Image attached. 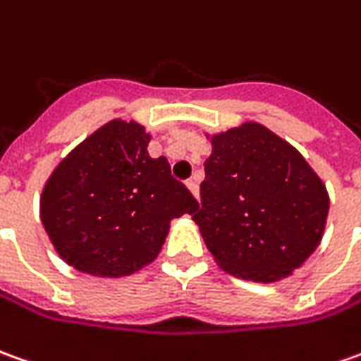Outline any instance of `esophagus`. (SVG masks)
<instances>
[{"label":"esophagus","instance_id":"esophagus-1","mask_svg":"<svg viewBox=\"0 0 361 361\" xmlns=\"http://www.w3.org/2000/svg\"><path fill=\"white\" fill-rule=\"evenodd\" d=\"M186 186H188V190L192 192V197L197 198L198 200V185H197V178H190L188 183H186Z\"/></svg>","mask_w":361,"mask_h":361}]
</instances>
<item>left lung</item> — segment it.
Returning a JSON list of instances; mask_svg holds the SVG:
<instances>
[{
	"mask_svg": "<svg viewBox=\"0 0 361 361\" xmlns=\"http://www.w3.org/2000/svg\"><path fill=\"white\" fill-rule=\"evenodd\" d=\"M204 137L212 152L192 220L214 262L260 284L292 276L322 243L326 185L296 147L262 123L244 121Z\"/></svg>",
	"mask_w": 361,
	"mask_h": 361,
	"instance_id": "obj_1",
	"label": "left lung"
}]
</instances>
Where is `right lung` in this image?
I'll return each mask as SVG.
<instances>
[{"instance_id": "1", "label": "right lung", "mask_w": 361, "mask_h": 361, "mask_svg": "<svg viewBox=\"0 0 361 361\" xmlns=\"http://www.w3.org/2000/svg\"><path fill=\"white\" fill-rule=\"evenodd\" d=\"M139 121L111 118L81 141L45 180L39 219L55 252L77 272L123 278L157 260L171 220L195 214L197 198L152 159Z\"/></svg>"}]
</instances>
